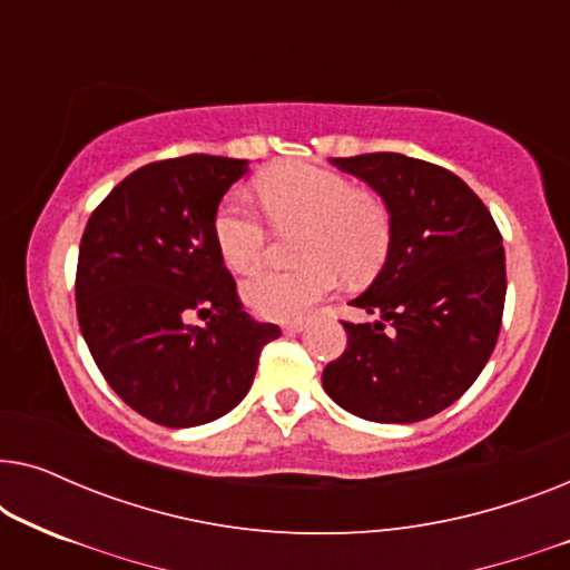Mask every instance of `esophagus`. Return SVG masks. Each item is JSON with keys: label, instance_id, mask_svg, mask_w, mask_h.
<instances>
[{"label": "esophagus", "instance_id": "obj_1", "mask_svg": "<svg viewBox=\"0 0 570 570\" xmlns=\"http://www.w3.org/2000/svg\"><path fill=\"white\" fill-rule=\"evenodd\" d=\"M283 330H285L287 334H298V332L306 330V324H303V322H291V324H285Z\"/></svg>", "mask_w": 570, "mask_h": 570}]
</instances>
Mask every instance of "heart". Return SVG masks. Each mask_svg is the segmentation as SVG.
Masks as SVG:
<instances>
[{
    "instance_id": "obj_1",
    "label": "heart",
    "mask_w": 570,
    "mask_h": 570,
    "mask_svg": "<svg viewBox=\"0 0 570 570\" xmlns=\"http://www.w3.org/2000/svg\"><path fill=\"white\" fill-rule=\"evenodd\" d=\"M256 197L275 230L303 228L295 272H264L246 283L254 314L272 322L303 318L334 291L337 277L365 279L381 267L392 238L389 209L368 191H355L334 170L291 163L256 181ZM215 244L230 269L248 275L267 259L269 230L244 202L228 199L215 215Z\"/></svg>"
}]
</instances>
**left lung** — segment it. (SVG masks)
Instances as JSON below:
<instances>
[{"label": "left lung", "mask_w": 570, "mask_h": 570, "mask_svg": "<svg viewBox=\"0 0 570 570\" xmlns=\"http://www.w3.org/2000/svg\"><path fill=\"white\" fill-rule=\"evenodd\" d=\"M384 199L386 262L342 322L347 347L322 373L342 410L373 423H417L454 404L493 353L505 303L501 230L451 170L400 153L330 158Z\"/></svg>", "instance_id": "obj_1"}]
</instances>
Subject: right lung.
<instances>
[{
	"label": "right lung",
	"mask_w": 570,
	"mask_h": 570,
	"mask_svg": "<svg viewBox=\"0 0 570 570\" xmlns=\"http://www.w3.org/2000/svg\"><path fill=\"white\" fill-rule=\"evenodd\" d=\"M246 160L184 155L137 168L90 215L77 259V322L108 386L166 428L223 417L279 337L240 306L215 244L223 194ZM197 315L205 327L190 324Z\"/></svg>",
	"instance_id": "1"
}]
</instances>
